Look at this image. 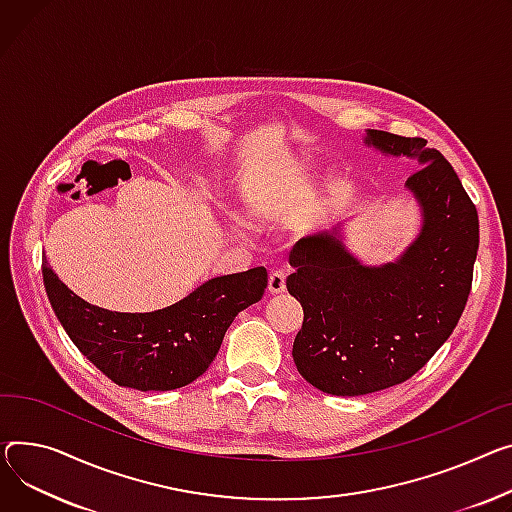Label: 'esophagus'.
<instances>
[{"instance_id": "34e87169", "label": "esophagus", "mask_w": 512, "mask_h": 512, "mask_svg": "<svg viewBox=\"0 0 512 512\" xmlns=\"http://www.w3.org/2000/svg\"><path fill=\"white\" fill-rule=\"evenodd\" d=\"M267 288H269L271 294L284 292V290H286V271H282V269H274V271H271Z\"/></svg>"}]
</instances>
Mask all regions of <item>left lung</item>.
<instances>
[{
	"instance_id": "1",
	"label": "left lung",
	"mask_w": 512,
	"mask_h": 512,
	"mask_svg": "<svg viewBox=\"0 0 512 512\" xmlns=\"http://www.w3.org/2000/svg\"><path fill=\"white\" fill-rule=\"evenodd\" d=\"M368 146L420 166L405 181L422 230L397 261L362 265L339 228L304 236L290 251L288 292L304 321L292 356L329 395H366L407 381L447 342L471 290L480 220L451 162L422 138L368 129Z\"/></svg>"
}]
</instances>
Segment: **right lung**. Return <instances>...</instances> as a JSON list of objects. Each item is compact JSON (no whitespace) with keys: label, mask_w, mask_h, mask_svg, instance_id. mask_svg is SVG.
Returning <instances> with one entry per match:
<instances>
[{"label":"right lung","mask_w":512,"mask_h":512,"mask_svg":"<svg viewBox=\"0 0 512 512\" xmlns=\"http://www.w3.org/2000/svg\"><path fill=\"white\" fill-rule=\"evenodd\" d=\"M43 282L65 333L102 374L119 387L173 391L208 370L234 317L261 300L267 269L212 278L152 313L100 309L67 288L47 261Z\"/></svg>","instance_id":"1"}]
</instances>
